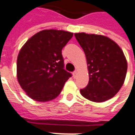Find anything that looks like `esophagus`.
<instances>
[{
  "instance_id": "esophagus-1",
  "label": "esophagus",
  "mask_w": 135,
  "mask_h": 135,
  "mask_svg": "<svg viewBox=\"0 0 135 135\" xmlns=\"http://www.w3.org/2000/svg\"><path fill=\"white\" fill-rule=\"evenodd\" d=\"M76 74H77V71H74L73 72V76H74V77H76Z\"/></svg>"
}]
</instances>
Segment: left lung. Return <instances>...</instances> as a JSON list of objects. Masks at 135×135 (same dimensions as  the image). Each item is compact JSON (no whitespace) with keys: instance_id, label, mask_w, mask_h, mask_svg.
Returning a JSON list of instances; mask_svg holds the SVG:
<instances>
[{"instance_id":"obj_1","label":"left lung","mask_w":135,"mask_h":135,"mask_svg":"<svg viewBox=\"0 0 135 135\" xmlns=\"http://www.w3.org/2000/svg\"><path fill=\"white\" fill-rule=\"evenodd\" d=\"M74 36L85 52L89 72L88 85L80 90L82 95L96 103L113 98L124 84L127 71L122 50L105 36L85 32Z\"/></svg>"}]
</instances>
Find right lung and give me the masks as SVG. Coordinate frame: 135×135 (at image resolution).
<instances>
[{
	"label": "right lung",
	"instance_id": "obj_1",
	"mask_svg": "<svg viewBox=\"0 0 135 135\" xmlns=\"http://www.w3.org/2000/svg\"><path fill=\"white\" fill-rule=\"evenodd\" d=\"M73 33L45 30L26 42L17 58V79L32 99L49 101L61 92L71 74L64 69L61 50Z\"/></svg>",
	"mask_w": 135,
	"mask_h": 135
}]
</instances>
